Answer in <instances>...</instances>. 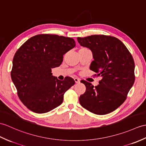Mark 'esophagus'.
I'll list each match as a JSON object with an SVG mask.
<instances>
[{"instance_id":"obj_1","label":"esophagus","mask_w":146,"mask_h":146,"mask_svg":"<svg viewBox=\"0 0 146 146\" xmlns=\"http://www.w3.org/2000/svg\"><path fill=\"white\" fill-rule=\"evenodd\" d=\"M74 81H75L76 83H79L80 82V80L79 78H75L74 79Z\"/></svg>"}]
</instances>
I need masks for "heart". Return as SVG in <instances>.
I'll list each match as a JSON object with an SVG mask.
<instances>
[{"label":"heart","instance_id":"1","mask_svg":"<svg viewBox=\"0 0 146 146\" xmlns=\"http://www.w3.org/2000/svg\"><path fill=\"white\" fill-rule=\"evenodd\" d=\"M87 48H81L80 50H86Z\"/></svg>","mask_w":146,"mask_h":146}]
</instances>
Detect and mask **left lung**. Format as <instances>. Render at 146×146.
I'll list each match as a JSON object with an SVG mask.
<instances>
[{"mask_svg": "<svg viewBox=\"0 0 146 146\" xmlns=\"http://www.w3.org/2000/svg\"><path fill=\"white\" fill-rule=\"evenodd\" d=\"M81 46L90 48L94 60L90 70L101 76L99 84L94 87L86 81H81L86 91L80 96V103L94 114L111 113L126 100L135 81L134 62L131 53L116 37L94 35L78 37Z\"/></svg>", "mask_w": 146, "mask_h": 146, "instance_id": "8db88e82", "label": "left lung"}]
</instances>
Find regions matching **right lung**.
<instances>
[{"mask_svg": "<svg viewBox=\"0 0 146 146\" xmlns=\"http://www.w3.org/2000/svg\"><path fill=\"white\" fill-rule=\"evenodd\" d=\"M76 45L74 39L52 34L33 36L17 51L11 78L20 101L36 113H45L62 103L63 95L75 82L60 81L52 69L59 66L63 55Z\"/></svg>", "mask_w": 146, "mask_h": 146, "instance_id": "add662e5", "label": "right lung"}]
</instances>
